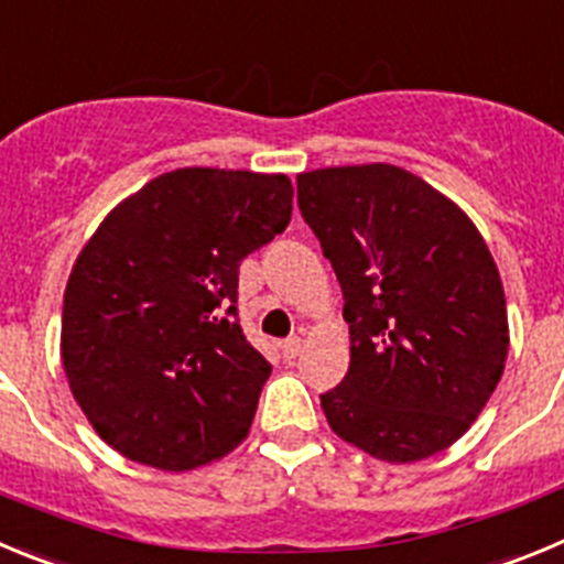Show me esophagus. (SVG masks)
Instances as JSON below:
<instances>
[{
	"instance_id": "34e87169",
	"label": "esophagus",
	"mask_w": 564,
	"mask_h": 564,
	"mask_svg": "<svg viewBox=\"0 0 564 564\" xmlns=\"http://www.w3.org/2000/svg\"><path fill=\"white\" fill-rule=\"evenodd\" d=\"M301 351H303V339L301 337H289V339H283V343H281L283 359H294Z\"/></svg>"
}]
</instances>
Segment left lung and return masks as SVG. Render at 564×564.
<instances>
[{
  "mask_svg": "<svg viewBox=\"0 0 564 564\" xmlns=\"http://www.w3.org/2000/svg\"><path fill=\"white\" fill-rule=\"evenodd\" d=\"M297 207L337 272L351 332L348 373L319 395L332 430L388 464L455 444L509 354L503 283L478 227L384 162L301 174Z\"/></svg>",
  "mask_w": 564,
  "mask_h": 564,
  "instance_id": "8db88e82",
  "label": "left lung"
}]
</instances>
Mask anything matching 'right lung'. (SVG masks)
Wrapping results in <instances>:
<instances>
[{"instance_id": "add662e5", "label": "right lung", "mask_w": 564, "mask_h": 564, "mask_svg": "<svg viewBox=\"0 0 564 564\" xmlns=\"http://www.w3.org/2000/svg\"><path fill=\"white\" fill-rule=\"evenodd\" d=\"M283 174L180 169L86 241L64 292L61 359L95 433L185 471L247 438L272 365L238 326V267L292 219Z\"/></svg>"}]
</instances>
